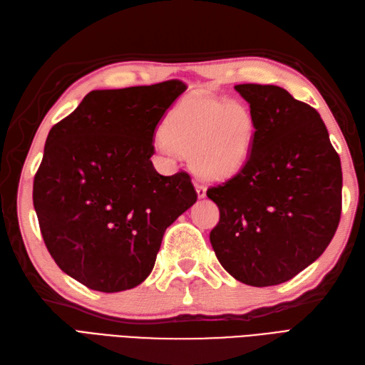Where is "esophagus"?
Wrapping results in <instances>:
<instances>
[{"label":"esophagus","instance_id":"34e87169","mask_svg":"<svg viewBox=\"0 0 365 365\" xmlns=\"http://www.w3.org/2000/svg\"><path fill=\"white\" fill-rule=\"evenodd\" d=\"M195 189H197V193H198L200 198L206 197V185H204L202 182H200V181L195 182Z\"/></svg>","mask_w":365,"mask_h":365}]
</instances>
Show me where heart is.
<instances>
[{
	"instance_id": "b5f03b06",
	"label": "heart",
	"mask_w": 365,
	"mask_h": 365,
	"mask_svg": "<svg viewBox=\"0 0 365 365\" xmlns=\"http://www.w3.org/2000/svg\"><path fill=\"white\" fill-rule=\"evenodd\" d=\"M255 119L250 106L202 94L190 96L168 115L159 147L189 156L190 165L207 180H225L251 155Z\"/></svg>"
}]
</instances>
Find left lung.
I'll use <instances>...</instances> for the list:
<instances>
[{"instance_id":"8db88e82","label":"left lung","mask_w":365,"mask_h":365,"mask_svg":"<svg viewBox=\"0 0 365 365\" xmlns=\"http://www.w3.org/2000/svg\"><path fill=\"white\" fill-rule=\"evenodd\" d=\"M235 90L255 119L251 155L238 173L207 189L220 209L210 243L238 282H288L330 245L342 209L341 159L313 106L275 85Z\"/></svg>"}]
</instances>
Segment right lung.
Here are the masks:
<instances>
[{
	"label": "right lung",
	"mask_w": 365,
	"mask_h": 365,
	"mask_svg": "<svg viewBox=\"0 0 365 365\" xmlns=\"http://www.w3.org/2000/svg\"><path fill=\"white\" fill-rule=\"evenodd\" d=\"M180 80L88 93L51 128L34 178V207L58 268L119 292L152 272L165 229L197 201L189 173L152 163L159 120L185 91Z\"/></svg>",
	"instance_id": "1"
}]
</instances>
